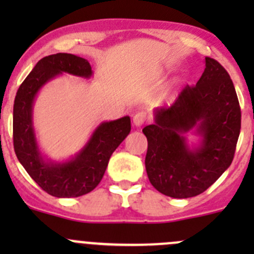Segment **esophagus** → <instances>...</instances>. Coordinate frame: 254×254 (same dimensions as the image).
Masks as SVG:
<instances>
[{
    "mask_svg": "<svg viewBox=\"0 0 254 254\" xmlns=\"http://www.w3.org/2000/svg\"><path fill=\"white\" fill-rule=\"evenodd\" d=\"M145 120H146V114L142 112L136 113V114L132 117V123H134L135 127H141L143 123H145Z\"/></svg>",
    "mask_w": 254,
    "mask_h": 254,
    "instance_id": "1",
    "label": "esophagus"
}]
</instances>
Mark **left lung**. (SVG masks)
<instances>
[{"instance_id":"left-lung-1","label":"left lung","mask_w":254,"mask_h":254,"mask_svg":"<svg viewBox=\"0 0 254 254\" xmlns=\"http://www.w3.org/2000/svg\"><path fill=\"white\" fill-rule=\"evenodd\" d=\"M195 86H187L170 108L153 111L145 166L151 184L171 198H191L205 191L230 167L241 130L235 86L216 60L205 58ZM198 137L189 145L185 135Z\"/></svg>"}]
</instances>
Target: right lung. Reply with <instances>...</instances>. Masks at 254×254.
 Listing matches in <instances>:
<instances>
[{
	"label": "right lung",
	"mask_w": 254,
	"mask_h": 254,
	"mask_svg": "<svg viewBox=\"0 0 254 254\" xmlns=\"http://www.w3.org/2000/svg\"><path fill=\"white\" fill-rule=\"evenodd\" d=\"M63 73L82 78L93 76L88 61L66 53L38 61L18 88L13 106V145L18 161L35 183L56 198H76L93 190L103 178L112 153L130 134V117L102 122L83 147L63 161L42 152L33 122V107L40 89Z\"/></svg>",
	"instance_id": "right-lung-1"
}]
</instances>
